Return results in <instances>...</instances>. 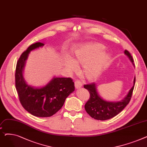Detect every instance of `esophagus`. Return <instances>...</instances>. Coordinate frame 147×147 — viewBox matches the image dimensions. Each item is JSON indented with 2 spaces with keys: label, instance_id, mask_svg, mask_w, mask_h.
<instances>
[{
  "label": "esophagus",
  "instance_id": "1",
  "mask_svg": "<svg viewBox=\"0 0 147 147\" xmlns=\"http://www.w3.org/2000/svg\"><path fill=\"white\" fill-rule=\"evenodd\" d=\"M74 85H75V88L76 89H79L80 88L82 87V82L80 81V80H77L75 81L74 82Z\"/></svg>",
  "mask_w": 147,
  "mask_h": 147
}]
</instances>
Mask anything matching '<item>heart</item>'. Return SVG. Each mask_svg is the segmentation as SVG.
I'll return each instance as SVG.
<instances>
[{
    "mask_svg": "<svg viewBox=\"0 0 147 147\" xmlns=\"http://www.w3.org/2000/svg\"><path fill=\"white\" fill-rule=\"evenodd\" d=\"M104 46L99 43H90L76 49L72 54V59H66L65 65L71 71L77 68V63L83 65V72L89 80L96 79L107 67L110 56L103 52Z\"/></svg>",
    "mask_w": 147,
    "mask_h": 147,
    "instance_id": "obj_1",
    "label": "heart"
}]
</instances>
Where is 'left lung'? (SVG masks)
<instances>
[{
    "mask_svg": "<svg viewBox=\"0 0 147 147\" xmlns=\"http://www.w3.org/2000/svg\"><path fill=\"white\" fill-rule=\"evenodd\" d=\"M125 53L134 63V59L130 52L125 50ZM135 83V78L134 81V86L129 92L127 95L121 101L118 102L107 101L100 97L94 83L84 84V88L89 91L90 94L89 100L84 105L85 110L90 117L96 120H106L114 117L120 113L129 103L132 98Z\"/></svg>",
    "mask_w": 147,
    "mask_h": 147,
    "instance_id": "1",
    "label": "left lung"
}]
</instances>
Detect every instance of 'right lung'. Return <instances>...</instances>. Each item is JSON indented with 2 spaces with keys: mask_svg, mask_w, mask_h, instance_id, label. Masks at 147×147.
<instances>
[{
  "mask_svg": "<svg viewBox=\"0 0 147 147\" xmlns=\"http://www.w3.org/2000/svg\"><path fill=\"white\" fill-rule=\"evenodd\" d=\"M45 45L37 42L30 45L19 58L15 69V88L24 109L36 117H51L63 106L67 97L74 90V83L70 78H53L42 86L27 83L22 71L29 52Z\"/></svg>",
  "mask_w": 147,
  "mask_h": 147,
  "instance_id": "obj_1",
  "label": "right lung"
}]
</instances>
